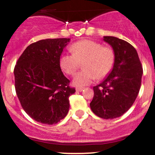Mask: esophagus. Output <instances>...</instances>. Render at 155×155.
Instances as JSON below:
<instances>
[{
    "mask_svg": "<svg viewBox=\"0 0 155 155\" xmlns=\"http://www.w3.org/2000/svg\"><path fill=\"white\" fill-rule=\"evenodd\" d=\"M83 87H77V88H76V90L77 92H81L83 90Z\"/></svg>",
    "mask_w": 155,
    "mask_h": 155,
    "instance_id": "obj_1",
    "label": "esophagus"
}]
</instances>
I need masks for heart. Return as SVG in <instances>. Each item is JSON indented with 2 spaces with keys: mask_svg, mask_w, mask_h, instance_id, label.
Instances as JSON below:
<instances>
[{
  "mask_svg": "<svg viewBox=\"0 0 155 155\" xmlns=\"http://www.w3.org/2000/svg\"><path fill=\"white\" fill-rule=\"evenodd\" d=\"M72 54H62L60 68L68 75H74L82 64L83 71L76 74L73 85L81 87L90 84L95 78L102 79L109 74L114 63V53L111 48L102 47L98 42L84 39L73 44L70 47Z\"/></svg>",
  "mask_w": 155,
  "mask_h": 155,
  "instance_id": "1",
  "label": "heart"
}]
</instances>
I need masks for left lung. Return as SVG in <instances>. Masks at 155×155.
I'll return each mask as SVG.
<instances>
[{
  "instance_id": "8db88e82",
  "label": "left lung",
  "mask_w": 155,
  "mask_h": 155,
  "mask_svg": "<svg viewBox=\"0 0 155 155\" xmlns=\"http://www.w3.org/2000/svg\"><path fill=\"white\" fill-rule=\"evenodd\" d=\"M104 41L113 49L114 63L109 75L93 87L90 106L97 116L111 120L124 114L135 102L143 68L137 51L128 42L114 36H104Z\"/></svg>"
}]
</instances>
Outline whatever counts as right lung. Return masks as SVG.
<instances>
[{
    "label": "right lung",
    "mask_w": 155,
    "mask_h": 155,
    "mask_svg": "<svg viewBox=\"0 0 155 155\" xmlns=\"http://www.w3.org/2000/svg\"><path fill=\"white\" fill-rule=\"evenodd\" d=\"M70 38H48L31 44L17 60L15 90L25 111L42 124H54L68 112L76 92L63 75L59 60Z\"/></svg>",
    "instance_id": "obj_1"
}]
</instances>
